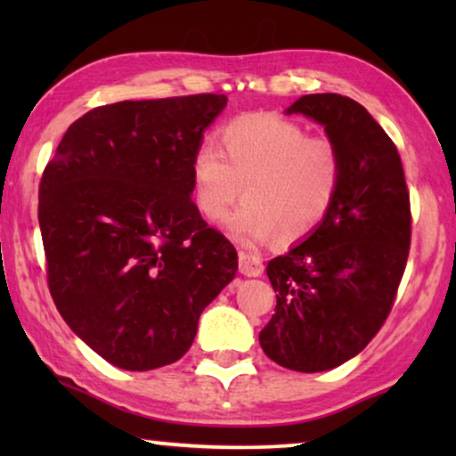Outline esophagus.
Here are the masks:
<instances>
[{
    "mask_svg": "<svg viewBox=\"0 0 456 456\" xmlns=\"http://www.w3.org/2000/svg\"><path fill=\"white\" fill-rule=\"evenodd\" d=\"M239 267L240 273L245 276L257 278L264 273V259L257 253H248V251H239Z\"/></svg>",
    "mask_w": 456,
    "mask_h": 456,
    "instance_id": "1",
    "label": "esophagus"
}]
</instances>
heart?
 <instances>
[{
	"label": "heart",
	"mask_w": 456,
	"mask_h": 456,
	"mask_svg": "<svg viewBox=\"0 0 456 456\" xmlns=\"http://www.w3.org/2000/svg\"><path fill=\"white\" fill-rule=\"evenodd\" d=\"M220 152L192 153L195 205L205 220H220L236 199H247L228 220L240 240L307 239L334 208L342 184V155L334 141L309 136L298 122L276 114H247L220 130Z\"/></svg>",
	"instance_id": "heart-1"
}]
</instances>
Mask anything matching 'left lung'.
<instances>
[{
  "label": "left lung",
  "mask_w": 456,
  "mask_h": 456,
  "mask_svg": "<svg viewBox=\"0 0 456 456\" xmlns=\"http://www.w3.org/2000/svg\"><path fill=\"white\" fill-rule=\"evenodd\" d=\"M286 111L326 128L342 184L322 226L267 264L276 314L259 342L278 365L315 373L359 354L390 315L409 259L411 201L396 145L363 105L317 93Z\"/></svg>",
  "instance_id": "left-lung-1"
}]
</instances>
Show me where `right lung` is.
Here are the masks:
<instances>
[{
	"mask_svg": "<svg viewBox=\"0 0 456 456\" xmlns=\"http://www.w3.org/2000/svg\"><path fill=\"white\" fill-rule=\"evenodd\" d=\"M226 95L120 102L70 124L43 170L47 284L72 332L147 371L189 351L199 315L239 270L191 199V159Z\"/></svg>",
	"mask_w": 456,
	"mask_h": 456,
	"instance_id": "1",
	"label": "right lung"
}]
</instances>
